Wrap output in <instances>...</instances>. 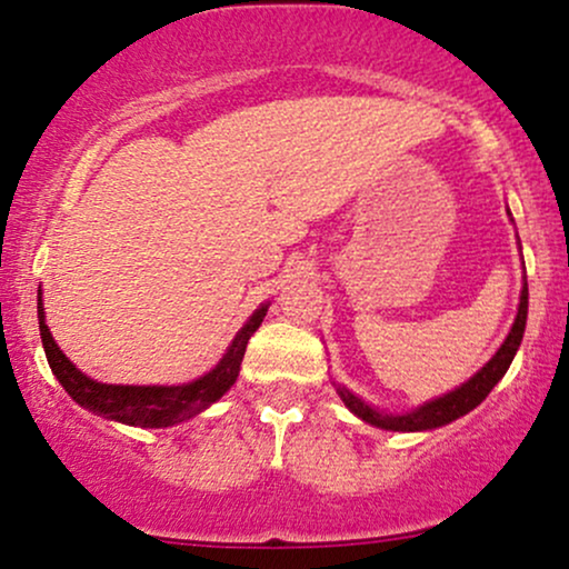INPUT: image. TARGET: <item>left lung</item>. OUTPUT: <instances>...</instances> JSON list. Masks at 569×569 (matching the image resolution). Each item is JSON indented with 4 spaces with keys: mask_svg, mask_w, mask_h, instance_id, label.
<instances>
[{
    "mask_svg": "<svg viewBox=\"0 0 569 569\" xmlns=\"http://www.w3.org/2000/svg\"><path fill=\"white\" fill-rule=\"evenodd\" d=\"M508 217H511V211H508ZM527 302H530V293H527V280H525L513 326H511V331H508V337L502 339L498 352L489 358L485 367L476 371L471 380L462 382L460 388L449 390V393H443L439 398H430V401L420 403L417 409L401 411V415H396V411H382V409L371 407V403L363 401L361 396L352 393V390L345 388V385H339V382H331V385L337 388V396L342 398L345 407H348L352 415L358 417V420L369 422V426H375V428L398 430V433H417V430H433V428L449 426V422H455L457 417L468 415V411H473L476 407H479V403L489 396V390H492L495 385L502 380V375H506L508 367H511L516 350H519V345H521V337H525Z\"/></svg>",
    "mask_w": 569,
    "mask_h": 569,
    "instance_id": "left-lung-1",
    "label": "left lung"
}]
</instances>
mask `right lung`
Instances as JSON below:
<instances>
[{
	"label": "right lung",
	"instance_id": "right-lung-1",
	"mask_svg": "<svg viewBox=\"0 0 569 569\" xmlns=\"http://www.w3.org/2000/svg\"><path fill=\"white\" fill-rule=\"evenodd\" d=\"M270 302L259 305L257 310L248 316V321L240 326L230 348L219 358V363L211 371L198 377V380L184 385H107L90 380L84 371L63 356L58 348L53 335H50L48 323H44V305L42 289L37 297V318H39V337H42L44 356H48L50 369H53L56 380L63 385V390L80 403L82 409L93 411L98 417H107L112 422L133 428H171L189 417L206 411L211 403H217L227 390L232 388L240 375V363H243L246 345L253 337L267 316Z\"/></svg>",
	"mask_w": 569,
	"mask_h": 569
}]
</instances>
